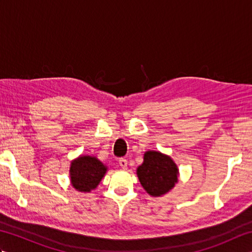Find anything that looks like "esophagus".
<instances>
[{
	"mask_svg": "<svg viewBox=\"0 0 252 252\" xmlns=\"http://www.w3.org/2000/svg\"><path fill=\"white\" fill-rule=\"evenodd\" d=\"M119 164H120V167H121L122 169H126V168H127V161H126V159L121 158V159L119 160Z\"/></svg>",
	"mask_w": 252,
	"mask_h": 252,
	"instance_id": "1",
	"label": "esophagus"
}]
</instances>
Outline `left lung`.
Here are the masks:
<instances>
[{
	"label": "left lung",
	"mask_w": 252,
	"mask_h": 252,
	"mask_svg": "<svg viewBox=\"0 0 252 252\" xmlns=\"http://www.w3.org/2000/svg\"><path fill=\"white\" fill-rule=\"evenodd\" d=\"M137 178L149 196L161 197L179 182V168L174 160L159 151H147L136 169Z\"/></svg>",
	"instance_id": "8db88e82"
}]
</instances>
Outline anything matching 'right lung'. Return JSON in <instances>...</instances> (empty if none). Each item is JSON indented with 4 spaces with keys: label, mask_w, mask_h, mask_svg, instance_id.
I'll return each mask as SVG.
<instances>
[{
    "label": "right lung",
    "mask_w": 252,
    "mask_h": 252,
    "mask_svg": "<svg viewBox=\"0 0 252 252\" xmlns=\"http://www.w3.org/2000/svg\"><path fill=\"white\" fill-rule=\"evenodd\" d=\"M108 167L98 158L91 155H80L71 160L69 168L70 183L80 192H91L96 189L105 176Z\"/></svg>",
    "instance_id": "obj_1"
}]
</instances>
